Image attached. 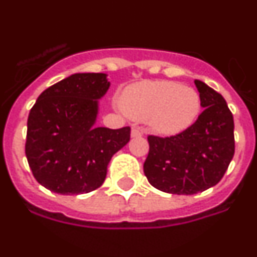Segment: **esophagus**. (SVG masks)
<instances>
[{"mask_svg":"<svg viewBox=\"0 0 257 257\" xmlns=\"http://www.w3.org/2000/svg\"><path fill=\"white\" fill-rule=\"evenodd\" d=\"M131 136H132L133 139H136V137H141V136H144V131L140 128H132Z\"/></svg>","mask_w":257,"mask_h":257,"instance_id":"obj_1","label":"esophagus"}]
</instances>
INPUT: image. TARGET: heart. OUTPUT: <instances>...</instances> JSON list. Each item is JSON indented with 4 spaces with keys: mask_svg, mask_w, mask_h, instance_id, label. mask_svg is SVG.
<instances>
[{
    "mask_svg": "<svg viewBox=\"0 0 257 257\" xmlns=\"http://www.w3.org/2000/svg\"><path fill=\"white\" fill-rule=\"evenodd\" d=\"M120 105L136 121H148L155 133L175 136L196 121L201 96L195 87L175 81H142L125 88Z\"/></svg>",
    "mask_w": 257,
    "mask_h": 257,
    "instance_id": "b5f03b06",
    "label": "heart"
}]
</instances>
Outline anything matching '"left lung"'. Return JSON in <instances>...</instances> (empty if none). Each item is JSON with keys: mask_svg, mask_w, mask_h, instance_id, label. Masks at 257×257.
I'll return each mask as SVG.
<instances>
[{"mask_svg": "<svg viewBox=\"0 0 257 257\" xmlns=\"http://www.w3.org/2000/svg\"><path fill=\"white\" fill-rule=\"evenodd\" d=\"M204 111L187 131L172 137L149 136L144 172L157 189L195 195L214 187L235 152L234 117L223 96L195 79Z\"/></svg>", "mask_w": 257, "mask_h": 257, "instance_id": "1", "label": "left lung"}]
</instances>
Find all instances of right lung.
I'll return each mask as SVG.
<instances>
[{
	"label": "right lung",
	"instance_id": "add662e5",
	"mask_svg": "<svg viewBox=\"0 0 257 257\" xmlns=\"http://www.w3.org/2000/svg\"><path fill=\"white\" fill-rule=\"evenodd\" d=\"M109 86L104 73H75L39 95L26 139L39 184L60 195L88 193L103 184L112 155L131 140L129 126H96L99 100Z\"/></svg>",
	"mask_w": 257,
	"mask_h": 257
}]
</instances>
